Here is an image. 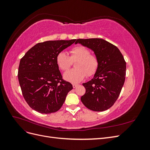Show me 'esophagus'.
<instances>
[{
  "label": "esophagus",
  "mask_w": 150,
  "mask_h": 150,
  "mask_svg": "<svg viewBox=\"0 0 150 150\" xmlns=\"http://www.w3.org/2000/svg\"><path fill=\"white\" fill-rule=\"evenodd\" d=\"M78 86V84H72V87H73V88H76Z\"/></svg>",
  "instance_id": "esophagus-1"
}]
</instances>
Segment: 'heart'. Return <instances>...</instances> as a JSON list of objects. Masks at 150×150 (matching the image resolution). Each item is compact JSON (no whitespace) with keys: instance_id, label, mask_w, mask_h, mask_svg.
Segmentation results:
<instances>
[{"instance_id":"heart-1","label":"heart","mask_w":150,"mask_h":150,"mask_svg":"<svg viewBox=\"0 0 150 150\" xmlns=\"http://www.w3.org/2000/svg\"><path fill=\"white\" fill-rule=\"evenodd\" d=\"M90 51L84 46H78L70 50V57L64 51L59 52L56 56V63L58 67L66 71L69 69L72 61L74 62L76 68L65 72L64 78L71 83H77L82 81L86 76L90 77L95 74L98 67V58L90 54Z\"/></svg>"}]
</instances>
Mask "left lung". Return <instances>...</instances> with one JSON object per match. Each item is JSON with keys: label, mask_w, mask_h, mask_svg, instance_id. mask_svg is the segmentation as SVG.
Segmentation results:
<instances>
[{"label": "left lung", "mask_w": 150, "mask_h": 150, "mask_svg": "<svg viewBox=\"0 0 150 150\" xmlns=\"http://www.w3.org/2000/svg\"><path fill=\"white\" fill-rule=\"evenodd\" d=\"M81 44L94 51L98 58L99 67L94 78L83 83L86 93L81 100L94 111L110 108L119 97L126 76V62L119 49L103 39H78Z\"/></svg>", "instance_id": "8db88e82"}]
</instances>
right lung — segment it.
<instances>
[{
	"label": "right lung",
	"mask_w": 150,
	"mask_h": 150,
	"mask_svg": "<svg viewBox=\"0 0 150 150\" xmlns=\"http://www.w3.org/2000/svg\"><path fill=\"white\" fill-rule=\"evenodd\" d=\"M76 40L38 43L21 59L18 79L25 101L34 110L43 114L57 111L73 88L70 83L62 79L56 56Z\"/></svg>",
	"instance_id": "add662e5"
}]
</instances>
